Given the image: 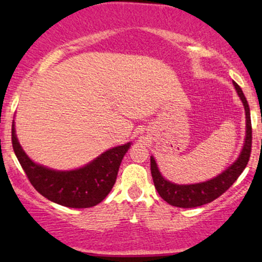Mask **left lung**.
Returning <instances> with one entry per match:
<instances>
[{"instance_id":"left-lung-1","label":"left lung","mask_w":262,"mask_h":262,"mask_svg":"<svg viewBox=\"0 0 262 262\" xmlns=\"http://www.w3.org/2000/svg\"><path fill=\"white\" fill-rule=\"evenodd\" d=\"M233 83L245 108L246 138L242 154L239 155L237 160L231 166L228 167L221 175L209 180V181L194 183V185H176V183L165 180L161 176L158 166H156L154 158L151 156V159H150V170H151L152 181H154L156 191L160 194L162 200L166 201L171 206L180 207V208H194V207H200L212 202V201L222 196L225 191L230 188V186L236 181L237 177L242 175V172L244 171L246 165H248L251 154L252 144L250 108H249L248 101H246L240 86L236 82Z\"/></svg>"}]
</instances>
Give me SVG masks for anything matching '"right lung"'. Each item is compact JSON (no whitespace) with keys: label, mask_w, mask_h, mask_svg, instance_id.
I'll return each instance as SVG.
<instances>
[{"label":"right lung","mask_w":262,"mask_h":262,"mask_svg":"<svg viewBox=\"0 0 262 262\" xmlns=\"http://www.w3.org/2000/svg\"><path fill=\"white\" fill-rule=\"evenodd\" d=\"M12 146L29 182L41 196L70 208H90L102 202L111 192L130 143L107 150L89 165L73 171L50 170L33 162L18 143L14 122Z\"/></svg>","instance_id":"obj_1"}]
</instances>
